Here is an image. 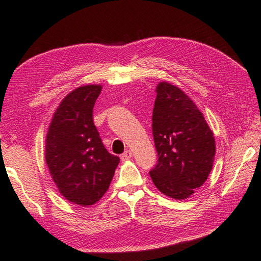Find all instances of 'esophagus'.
Instances as JSON below:
<instances>
[{
  "instance_id": "esophagus-1",
  "label": "esophagus",
  "mask_w": 261,
  "mask_h": 261,
  "mask_svg": "<svg viewBox=\"0 0 261 261\" xmlns=\"http://www.w3.org/2000/svg\"><path fill=\"white\" fill-rule=\"evenodd\" d=\"M132 157V152L130 150H126L121 154V160L122 162H125V160H129Z\"/></svg>"
}]
</instances>
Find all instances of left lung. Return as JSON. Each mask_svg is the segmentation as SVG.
<instances>
[{
	"label": "left lung",
	"mask_w": 261,
	"mask_h": 261,
	"mask_svg": "<svg viewBox=\"0 0 261 261\" xmlns=\"http://www.w3.org/2000/svg\"><path fill=\"white\" fill-rule=\"evenodd\" d=\"M156 92L152 135L158 162L149 174L160 192L181 201L207 179L215 156L214 136L180 88L162 82Z\"/></svg>",
	"instance_id": "obj_1"
}]
</instances>
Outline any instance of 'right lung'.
<instances>
[{"label":"right lung","instance_id":"add662e5","mask_svg":"<svg viewBox=\"0 0 261 261\" xmlns=\"http://www.w3.org/2000/svg\"><path fill=\"white\" fill-rule=\"evenodd\" d=\"M101 85L77 87L55 112L46 137V163L60 194L86 206L109 190L120 158L105 149L93 122Z\"/></svg>","mask_w":261,"mask_h":261}]
</instances>
